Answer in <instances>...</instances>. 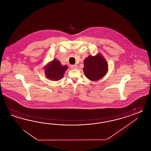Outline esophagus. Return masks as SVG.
Segmentation results:
<instances>
[{
    "mask_svg": "<svg viewBox=\"0 0 151 151\" xmlns=\"http://www.w3.org/2000/svg\"><path fill=\"white\" fill-rule=\"evenodd\" d=\"M70 68H71L72 69H77L78 68V66L77 65H71Z\"/></svg>",
    "mask_w": 151,
    "mask_h": 151,
    "instance_id": "esophagus-1",
    "label": "esophagus"
}]
</instances>
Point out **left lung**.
<instances>
[{"label": "left lung", "instance_id": "1", "mask_svg": "<svg viewBox=\"0 0 151 151\" xmlns=\"http://www.w3.org/2000/svg\"><path fill=\"white\" fill-rule=\"evenodd\" d=\"M83 72L91 81H97L107 73L108 66L105 58L99 53L95 56H88L84 60Z\"/></svg>", "mask_w": 151, "mask_h": 151}]
</instances>
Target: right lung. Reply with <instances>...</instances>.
I'll use <instances>...</instances> for the list:
<instances>
[{
	"label": "right lung",
	"instance_id": "obj_1",
	"mask_svg": "<svg viewBox=\"0 0 151 151\" xmlns=\"http://www.w3.org/2000/svg\"><path fill=\"white\" fill-rule=\"evenodd\" d=\"M68 69L67 65H62L59 60L54 59L45 66V75L48 79L58 81L64 76V73Z\"/></svg>",
	"mask_w": 151,
	"mask_h": 151
}]
</instances>
